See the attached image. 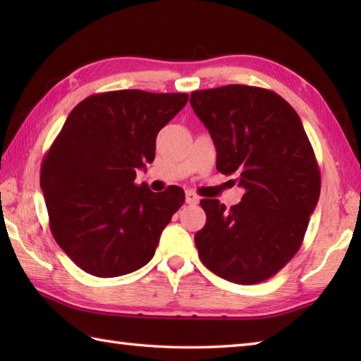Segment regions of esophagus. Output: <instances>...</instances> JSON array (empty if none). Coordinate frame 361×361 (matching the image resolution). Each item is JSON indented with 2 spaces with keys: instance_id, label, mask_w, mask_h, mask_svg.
Returning <instances> with one entry per match:
<instances>
[{
  "instance_id": "obj_1",
  "label": "esophagus",
  "mask_w": 361,
  "mask_h": 361,
  "mask_svg": "<svg viewBox=\"0 0 361 361\" xmlns=\"http://www.w3.org/2000/svg\"><path fill=\"white\" fill-rule=\"evenodd\" d=\"M198 200H200V198H198V195H195L194 192H190V190H188V192H186V203L188 204H197Z\"/></svg>"
}]
</instances>
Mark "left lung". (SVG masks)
Here are the masks:
<instances>
[{"mask_svg":"<svg viewBox=\"0 0 361 361\" xmlns=\"http://www.w3.org/2000/svg\"><path fill=\"white\" fill-rule=\"evenodd\" d=\"M190 105L216 145L217 171L235 175L242 202H200L195 234L202 262L229 282L271 278L301 247L319 198L321 176L302 122L274 91L226 85L194 91Z\"/></svg>","mask_w":361,"mask_h":361,"instance_id":"obj_1","label":"left lung"}]
</instances>
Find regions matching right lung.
<instances>
[{
    "label": "right lung",
    "mask_w": 361,
    "mask_h": 361,
    "mask_svg": "<svg viewBox=\"0 0 361 361\" xmlns=\"http://www.w3.org/2000/svg\"><path fill=\"white\" fill-rule=\"evenodd\" d=\"M186 93L119 90L74 106L42 163L40 186L54 239L97 278L140 270L185 203L178 186L155 194L136 171L155 159L157 135L188 104Z\"/></svg>",
    "instance_id": "1"
}]
</instances>
